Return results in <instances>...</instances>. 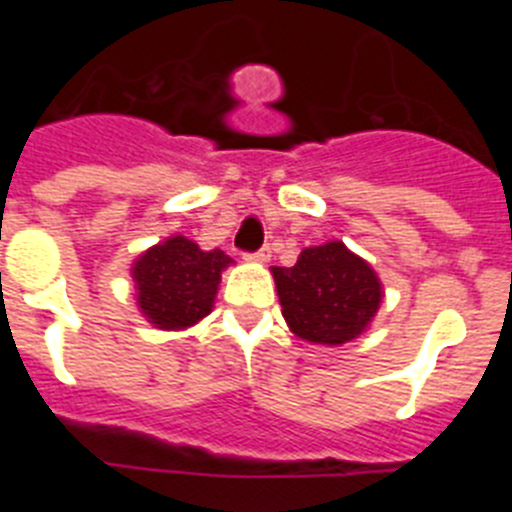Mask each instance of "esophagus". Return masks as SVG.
I'll return each mask as SVG.
<instances>
[{"label": "esophagus", "instance_id": "esophagus-1", "mask_svg": "<svg viewBox=\"0 0 512 512\" xmlns=\"http://www.w3.org/2000/svg\"><path fill=\"white\" fill-rule=\"evenodd\" d=\"M246 259L256 261V264H266V261L271 259V248L264 246V248H259L256 253H246Z\"/></svg>", "mask_w": 512, "mask_h": 512}]
</instances>
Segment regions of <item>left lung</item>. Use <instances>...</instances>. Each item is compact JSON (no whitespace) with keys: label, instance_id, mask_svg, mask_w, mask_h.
I'll return each instance as SVG.
<instances>
[{"label":"left lung","instance_id":"left-lung-1","mask_svg":"<svg viewBox=\"0 0 512 512\" xmlns=\"http://www.w3.org/2000/svg\"><path fill=\"white\" fill-rule=\"evenodd\" d=\"M289 330L302 341L341 346L369 328L382 305V282L341 241L305 248L295 266H274Z\"/></svg>","mask_w":512,"mask_h":512}]
</instances>
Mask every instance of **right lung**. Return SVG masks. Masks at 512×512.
I'll use <instances>...</instances> for the list:
<instances>
[{
    "mask_svg": "<svg viewBox=\"0 0 512 512\" xmlns=\"http://www.w3.org/2000/svg\"><path fill=\"white\" fill-rule=\"evenodd\" d=\"M230 264L220 248L202 251L184 235H171L133 264L140 312L161 330L189 328L212 312L220 274Z\"/></svg>",
    "mask_w": 512,
    "mask_h": 512,
    "instance_id": "add662e5",
    "label": "right lung"
}]
</instances>
